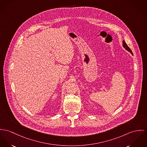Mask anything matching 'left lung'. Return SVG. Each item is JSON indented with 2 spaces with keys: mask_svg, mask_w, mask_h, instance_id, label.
<instances>
[{
  "mask_svg": "<svg viewBox=\"0 0 147 147\" xmlns=\"http://www.w3.org/2000/svg\"><path fill=\"white\" fill-rule=\"evenodd\" d=\"M123 46H124V47L125 49L126 50H127L128 51L130 52V53H131V54H133V53H132V51H131V49L129 48V47L127 45V44H126V42H125L124 41H123Z\"/></svg>",
  "mask_w": 147,
  "mask_h": 147,
  "instance_id": "8db88e82",
  "label": "left lung"
}]
</instances>
